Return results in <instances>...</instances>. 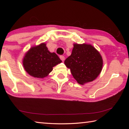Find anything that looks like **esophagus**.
Returning a JSON list of instances; mask_svg holds the SVG:
<instances>
[{"instance_id":"34e87169","label":"esophagus","mask_w":129,"mask_h":129,"mask_svg":"<svg viewBox=\"0 0 129 129\" xmlns=\"http://www.w3.org/2000/svg\"><path fill=\"white\" fill-rule=\"evenodd\" d=\"M60 59L62 61L65 60V57L64 56H62V55L60 56Z\"/></svg>"}]
</instances>
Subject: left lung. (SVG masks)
Wrapping results in <instances>:
<instances>
[{"label": "left lung", "instance_id": "1", "mask_svg": "<svg viewBox=\"0 0 129 129\" xmlns=\"http://www.w3.org/2000/svg\"><path fill=\"white\" fill-rule=\"evenodd\" d=\"M64 63L78 84L83 85L97 77L101 72L103 61L99 52L91 45L76 44L71 55Z\"/></svg>", "mask_w": 129, "mask_h": 129}]
</instances>
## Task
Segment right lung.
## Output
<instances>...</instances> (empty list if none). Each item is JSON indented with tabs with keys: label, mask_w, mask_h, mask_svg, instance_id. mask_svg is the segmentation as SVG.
Masks as SVG:
<instances>
[{
	"label": "right lung",
	"mask_w": 129,
	"mask_h": 129,
	"mask_svg": "<svg viewBox=\"0 0 129 129\" xmlns=\"http://www.w3.org/2000/svg\"><path fill=\"white\" fill-rule=\"evenodd\" d=\"M62 62L55 53H51L42 43L32 47L24 57L23 66L29 75L36 78H44L53 70V67Z\"/></svg>",
	"instance_id": "add662e5"
}]
</instances>
